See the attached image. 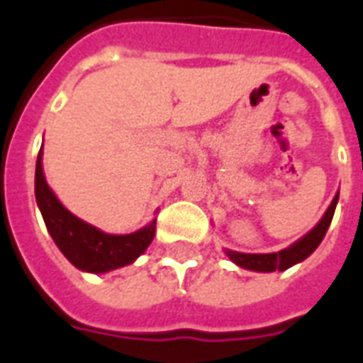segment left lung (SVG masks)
<instances>
[{
  "label": "left lung",
  "mask_w": 363,
  "mask_h": 363,
  "mask_svg": "<svg viewBox=\"0 0 363 363\" xmlns=\"http://www.w3.org/2000/svg\"><path fill=\"white\" fill-rule=\"evenodd\" d=\"M336 202H338V192L336 196L333 198V202L328 206V210L323 216V220L315 225V228L307 233L305 237H301L299 241L284 249V251L278 252H268V255H249V252H237V251H225L228 257L237 267L247 268V270H255V272H274V270H288L289 267H294L297 262L305 260L309 255H311L317 247L323 241V237L327 233L328 225L333 221V216H335Z\"/></svg>",
  "instance_id": "obj_1"
}]
</instances>
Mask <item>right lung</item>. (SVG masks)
<instances>
[{"label":"right lung","instance_id":"right-lung-1","mask_svg":"<svg viewBox=\"0 0 363 363\" xmlns=\"http://www.w3.org/2000/svg\"><path fill=\"white\" fill-rule=\"evenodd\" d=\"M35 194L54 243L74 267L85 272L101 274L126 267L150 247L155 235V220L130 235H108L67 212L44 179L43 150L36 159Z\"/></svg>","mask_w":363,"mask_h":363}]
</instances>
